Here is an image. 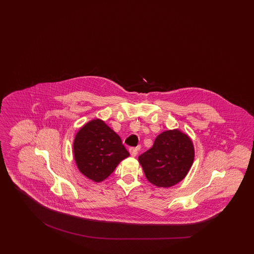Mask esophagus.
Returning <instances> with one entry per match:
<instances>
[{"mask_svg": "<svg viewBox=\"0 0 254 254\" xmlns=\"http://www.w3.org/2000/svg\"><path fill=\"white\" fill-rule=\"evenodd\" d=\"M129 153L132 157H135L138 154V148H134V147H131L129 149Z\"/></svg>", "mask_w": 254, "mask_h": 254, "instance_id": "34e87169", "label": "esophagus"}]
</instances>
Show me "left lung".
Wrapping results in <instances>:
<instances>
[{
    "mask_svg": "<svg viewBox=\"0 0 254 254\" xmlns=\"http://www.w3.org/2000/svg\"><path fill=\"white\" fill-rule=\"evenodd\" d=\"M194 146L179 129H168L157 136L150 150L138 160L152 185L168 188L183 181L194 160Z\"/></svg>",
    "mask_w": 254,
    "mask_h": 254,
    "instance_id": "left-lung-1",
    "label": "left lung"
}]
</instances>
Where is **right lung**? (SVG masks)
Returning <instances> with one entry per match:
<instances>
[{
  "label": "right lung",
  "mask_w": 254,
  "mask_h": 254,
  "mask_svg": "<svg viewBox=\"0 0 254 254\" xmlns=\"http://www.w3.org/2000/svg\"><path fill=\"white\" fill-rule=\"evenodd\" d=\"M73 155L81 173L95 183H101L129 153L114 129L103 120L94 119L76 133Z\"/></svg>",
  "instance_id": "add662e5"
}]
</instances>
